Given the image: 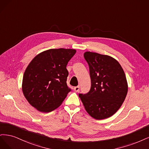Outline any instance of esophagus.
<instances>
[{
  "label": "esophagus",
  "instance_id": "obj_1",
  "mask_svg": "<svg viewBox=\"0 0 149 149\" xmlns=\"http://www.w3.org/2000/svg\"><path fill=\"white\" fill-rule=\"evenodd\" d=\"M75 92H79V90H80V87L79 86H77V87H75L74 88Z\"/></svg>",
  "mask_w": 149,
  "mask_h": 149
}]
</instances>
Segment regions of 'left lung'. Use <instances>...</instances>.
<instances>
[{"instance_id": "1", "label": "left lung", "mask_w": 149, "mask_h": 149, "mask_svg": "<svg viewBox=\"0 0 149 149\" xmlns=\"http://www.w3.org/2000/svg\"><path fill=\"white\" fill-rule=\"evenodd\" d=\"M84 58L89 66L91 88L79 96L87 112L96 119L108 118L121 107L127 93L125 74L112 57L85 52Z\"/></svg>"}]
</instances>
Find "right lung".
<instances>
[{"label": "right lung", "mask_w": 149, "mask_h": 149, "mask_svg": "<svg viewBox=\"0 0 149 149\" xmlns=\"http://www.w3.org/2000/svg\"><path fill=\"white\" fill-rule=\"evenodd\" d=\"M72 49H51L35 56L23 74L22 91L32 107L49 113L58 108L71 89L66 81L68 62L75 54Z\"/></svg>", "instance_id": "obj_1"}]
</instances>
